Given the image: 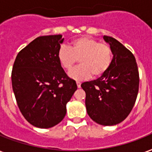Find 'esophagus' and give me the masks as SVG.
Segmentation results:
<instances>
[{"mask_svg":"<svg viewBox=\"0 0 152 152\" xmlns=\"http://www.w3.org/2000/svg\"><path fill=\"white\" fill-rule=\"evenodd\" d=\"M76 85H77V87H78L79 88H80L81 86V83L80 82H76Z\"/></svg>","mask_w":152,"mask_h":152,"instance_id":"1","label":"esophagus"}]
</instances>
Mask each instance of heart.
I'll list each match as a JSON object with an SVG mask.
<instances>
[{
    "instance_id": "b5f03b06",
    "label": "heart",
    "mask_w": 152,
    "mask_h": 152,
    "mask_svg": "<svg viewBox=\"0 0 152 152\" xmlns=\"http://www.w3.org/2000/svg\"><path fill=\"white\" fill-rule=\"evenodd\" d=\"M58 61L65 70H71L80 59V66L68 72L75 80H84L91 77H99L108 70L112 61V51L109 45L101 44L88 37L76 38L70 47L62 45L57 53Z\"/></svg>"
}]
</instances>
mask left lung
I'll return each instance as SVG.
<instances>
[{"instance_id":"1","label":"left lung","mask_w":152,"mask_h":152,"mask_svg":"<svg viewBox=\"0 0 152 152\" xmlns=\"http://www.w3.org/2000/svg\"><path fill=\"white\" fill-rule=\"evenodd\" d=\"M112 48L110 68L96 80L81 84L91 120L104 126L120 124L129 115L139 91V71L135 56L115 38L104 36Z\"/></svg>"}]
</instances>
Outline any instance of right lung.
<instances>
[{"label": "right lung", "mask_w": 152, "mask_h": 152, "mask_svg": "<svg viewBox=\"0 0 152 152\" xmlns=\"http://www.w3.org/2000/svg\"><path fill=\"white\" fill-rule=\"evenodd\" d=\"M63 40L60 34L36 38L17 54L13 64L12 85L17 105L28 122L39 128L61 122L77 89L58 61Z\"/></svg>", "instance_id": "add662e5"}]
</instances>
